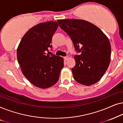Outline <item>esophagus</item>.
Instances as JSON below:
<instances>
[{"instance_id": "1", "label": "esophagus", "mask_w": 123, "mask_h": 123, "mask_svg": "<svg viewBox=\"0 0 123 123\" xmlns=\"http://www.w3.org/2000/svg\"><path fill=\"white\" fill-rule=\"evenodd\" d=\"M63 58H64V59H65V60H68V56H66V57H63Z\"/></svg>"}]
</instances>
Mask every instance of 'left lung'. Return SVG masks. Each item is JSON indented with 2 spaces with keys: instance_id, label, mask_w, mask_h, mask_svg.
<instances>
[{
  "instance_id": "obj_1",
  "label": "left lung",
  "mask_w": 123,
  "mask_h": 123,
  "mask_svg": "<svg viewBox=\"0 0 123 123\" xmlns=\"http://www.w3.org/2000/svg\"><path fill=\"white\" fill-rule=\"evenodd\" d=\"M59 26L73 41L75 66L71 69L74 79L80 84L91 86L105 73L111 60V45L108 37L96 25L83 19L57 20Z\"/></svg>"
}]
</instances>
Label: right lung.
Masks as SVG:
<instances>
[{"instance_id":"right-lung-1","label":"right lung","mask_w":123,"mask_h":123,"mask_svg":"<svg viewBox=\"0 0 123 123\" xmlns=\"http://www.w3.org/2000/svg\"><path fill=\"white\" fill-rule=\"evenodd\" d=\"M55 21L40 23L29 29L19 43L17 55L24 76L37 87L45 89L55 85L63 68L62 57L46 55L58 28Z\"/></svg>"}]
</instances>
